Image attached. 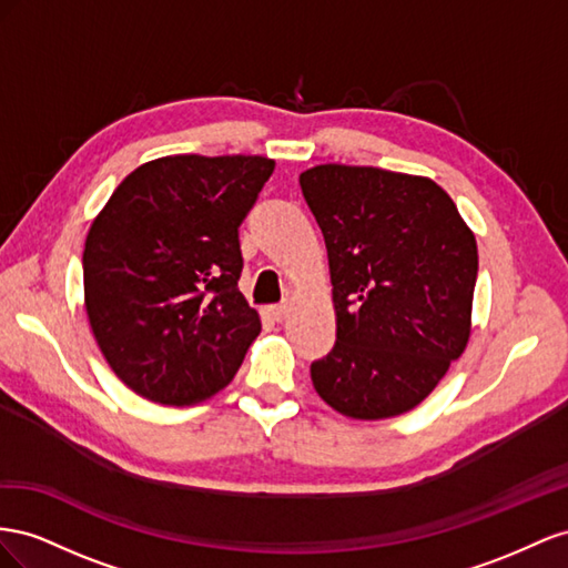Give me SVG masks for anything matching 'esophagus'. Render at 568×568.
Segmentation results:
<instances>
[{
  "mask_svg": "<svg viewBox=\"0 0 568 568\" xmlns=\"http://www.w3.org/2000/svg\"><path fill=\"white\" fill-rule=\"evenodd\" d=\"M266 314H268V318H271V321L281 323V321L287 316V304H273V306H268Z\"/></svg>",
  "mask_w": 568,
  "mask_h": 568,
  "instance_id": "1",
  "label": "esophagus"
}]
</instances>
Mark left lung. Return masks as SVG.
<instances>
[{"mask_svg": "<svg viewBox=\"0 0 568 568\" xmlns=\"http://www.w3.org/2000/svg\"><path fill=\"white\" fill-rule=\"evenodd\" d=\"M300 185L326 240L337 321L312 364L316 393L352 418L409 412L466 349L476 237L430 178L323 164Z\"/></svg>", "mask_w": 568, "mask_h": 568, "instance_id": "8db88e82", "label": "left lung"}]
</instances>
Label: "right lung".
<instances>
[{
  "label": "right lung",
  "mask_w": 568,
  "mask_h": 568,
  "mask_svg": "<svg viewBox=\"0 0 568 568\" xmlns=\"http://www.w3.org/2000/svg\"><path fill=\"white\" fill-rule=\"evenodd\" d=\"M273 166L242 154L156 159L92 221L88 318L113 374L138 395L173 407L212 397L262 333L237 287V229Z\"/></svg>",
  "instance_id": "right-lung-1"
}]
</instances>
